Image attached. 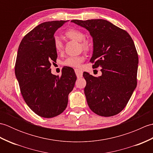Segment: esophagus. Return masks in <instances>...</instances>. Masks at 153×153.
Returning a JSON list of instances; mask_svg holds the SVG:
<instances>
[{"label":"esophagus","mask_w":153,"mask_h":153,"mask_svg":"<svg viewBox=\"0 0 153 153\" xmlns=\"http://www.w3.org/2000/svg\"><path fill=\"white\" fill-rule=\"evenodd\" d=\"M75 72H76V74L77 77L79 78V77H82L83 76V71L82 70H81L79 69H75Z\"/></svg>","instance_id":"obj_1"}]
</instances>
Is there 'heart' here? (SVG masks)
<instances>
[{"label": "heart", "mask_w": 153, "mask_h": 153, "mask_svg": "<svg viewBox=\"0 0 153 153\" xmlns=\"http://www.w3.org/2000/svg\"><path fill=\"white\" fill-rule=\"evenodd\" d=\"M64 35L68 39L71 40L76 41L80 42V46L84 51H88L91 48V43L90 42L86 39L85 35L84 34L83 32H82L79 30H77V29H70V30H67L64 33ZM54 43V47L55 48L56 53H60L63 50V43L59 38L57 37H55L54 38L53 41ZM84 60V56L82 55L77 56H70L67 58L66 60L63 62V64L64 66H69V67H79L80 66L81 63Z\"/></svg>", "instance_id": "heart-1"}]
</instances>
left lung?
Returning a JSON list of instances; mask_svg holds the SVG:
<instances>
[{
	"label": "left lung",
	"instance_id": "obj_1",
	"mask_svg": "<svg viewBox=\"0 0 153 153\" xmlns=\"http://www.w3.org/2000/svg\"><path fill=\"white\" fill-rule=\"evenodd\" d=\"M71 22L85 27L93 37V68L101 67V76L83 72L84 92L92 111L101 116L118 114L125 108L137 86L138 54L128 32L102 19Z\"/></svg>",
	"mask_w": 153,
	"mask_h": 153
}]
</instances>
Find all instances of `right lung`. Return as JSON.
<instances>
[{
  "instance_id": "1",
  "label": "right lung",
  "mask_w": 153,
  "mask_h": 153,
  "mask_svg": "<svg viewBox=\"0 0 153 153\" xmlns=\"http://www.w3.org/2000/svg\"><path fill=\"white\" fill-rule=\"evenodd\" d=\"M66 22L42 23L25 35L18 48L15 74L21 93L27 106L43 118L64 112L76 81L71 68H62L60 77L51 74V63L57 58L54 34Z\"/></svg>"
}]
</instances>
